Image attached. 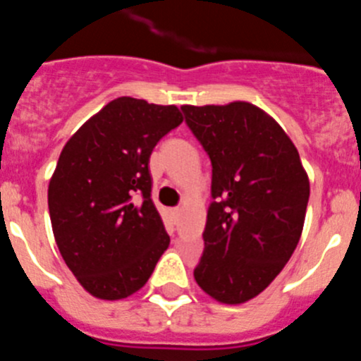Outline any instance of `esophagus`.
Listing matches in <instances>:
<instances>
[{
    "label": "esophagus",
    "instance_id": "34e87169",
    "mask_svg": "<svg viewBox=\"0 0 361 361\" xmlns=\"http://www.w3.org/2000/svg\"><path fill=\"white\" fill-rule=\"evenodd\" d=\"M178 215H180V208H173V209H171V216H173V219H177Z\"/></svg>",
    "mask_w": 361,
    "mask_h": 361
}]
</instances>
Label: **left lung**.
Listing matches in <instances>:
<instances>
[{
    "label": "left lung",
    "mask_w": 361,
    "mask_h": 361,
    "mask_svg": "<svg viewBox=\"0 0 361 361\" xmlns=\"http://www.w3.org/2000/svg\"><path fill=\"white\" fill-rule=\"evenodd\" d=\"M212 161V199L195 280L224 304L247 302L288 264L304 228L309 178L295 145L250 103L183 106Z\"/></svg>",
    "instance_id": "obj_1"
}]
</instances>
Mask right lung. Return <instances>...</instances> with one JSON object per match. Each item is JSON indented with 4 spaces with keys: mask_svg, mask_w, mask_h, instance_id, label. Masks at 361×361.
<instances>
[{
    "mask_svg": "<svg viewBox=\"0 0 361 361\" xmlns=\"http://www.w3.org/2000/svg\"><path fill=\"white\" fill-rule=\"evenodd\" d=\"M180 123L177 106L119 97L86 121L59 155L49 186L54 237L95 298L139 291L168 250L148 164L155 145Z\"/></svg>",
    "mask_w": 361,
    "mask_h": 361,
    "instance_id": "right-lung-1",
    "label": "right lung"
}]
</instances>
